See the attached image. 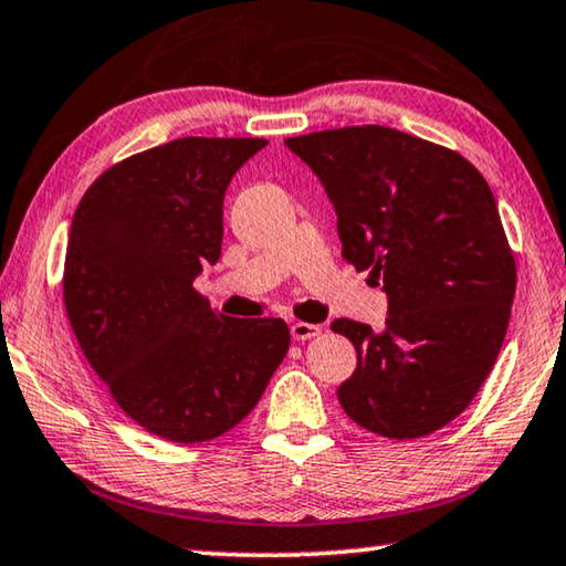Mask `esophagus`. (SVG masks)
Segmentation results:
<instances>
[{"instance_id": "1", "label": "esophagus", "mask_w": 566, "mask_h": 566, "mask_svg": "<svg viewBox=\"0 0 566 566\" xmlns=\"http://www.w3.org/2000/svg\"><path fill=\"white\" fill-rule=\"evenodd\" d=\"M323 333V327L319 325H312V323H292V337L294 340H312V337H317Z\"/></svg>"}]
</instances>
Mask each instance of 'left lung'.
<instances>
[{
    "instance_id": "left-lung-1",
    "label": "left lung",
    "mask_w": 566,
    "mask_h": 566,
    "mask_svg": "<svg viewBox=\"0 0 566 566\" xmlns=\"http://www.w3.org/2000/svg\"><path fill=\"white\" fill-rule=\"evenodd\" d=\"M331 198L343 259L381 280V333L340 317L358 366L337 389L356 424L415 440L462 415L509 331L516 261L485 177L458 151L366 124L284 139Z\"/></svg>"
}]
</instances>
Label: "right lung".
Returning <instances> with one entry per match:
<instances>
[{
    "label": "right lung",
    "mask_w": 566,
    "mask_h": 566,
    "mask_svg": "<svg viewBox=\"0 0 566 566\" xmlns=\"http://www.w3.org/2000/svg\"><path fill=\"white\" fill-rule=\"evenodd\" d=\"M266 139L182 137L108 167L75 208L63 300L83 356L147 432L196 444L256 407L290 350L280 317L210 310L231 177Z\"/></svg>",
    "instance_id": "right-lung-1"
}]
</instances>
